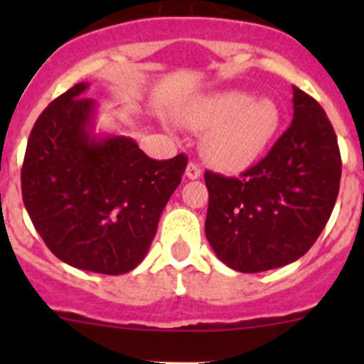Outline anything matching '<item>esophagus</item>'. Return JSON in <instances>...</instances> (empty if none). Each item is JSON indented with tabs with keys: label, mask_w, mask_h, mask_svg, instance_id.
<instances>
[{
	"label": "esophagus",
	"mask_w": 364,
	"mask_h": 364,
	"mask_svg": "<svg viewBox=\"0 0 364 364\" xmlns=\"http://www.w3.org/2000/svg\"><path fill=\"white\" fill-rule=\"evenodd\" d=\"M200 174H203V171H200L199 164H196V161H190V164L186 165V178L188 179H199Z\"/></svg>",
	"instance_id": "1"
}]
</instances>
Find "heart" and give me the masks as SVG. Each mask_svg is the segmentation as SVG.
Here are the masks:
<instances>
[{
  "label": "heart",
  "instance_id": "obj_1",
  "mask_svg": "<svg viewBox=\"0 0 364 364\" xmlns=\"http://www.w3.org/2000/svg\"><path fill=\"white\" fill-rule=\"evenodd\" d=\"M185 119L205 132L204 156L223 171H241L259 159L282 123V112L269 98L247 91H220L190 104Z\"/></svg>",
  "mask_w": 364,
  "mask_h": 364
}]
</instances>
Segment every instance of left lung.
Instances as JSON below:
<instances>
[{"mask_svg": "<svg viewBox=\"0 0 364 364\" xmlns=\"http://www.w3.org/2000/svg\"><path fill=\"white\" fill-rule=\"evenodd\" d=\"M294 117L266 156L240 178L205 171V237L241 273H260L303 257L321 236L340 190L336 134L315 98L292 87Z\"/></svg>", "mask_w": 364, "mask_h": 364, "instance_id": "8db88e82", "label": "left lung"}]
</instances>
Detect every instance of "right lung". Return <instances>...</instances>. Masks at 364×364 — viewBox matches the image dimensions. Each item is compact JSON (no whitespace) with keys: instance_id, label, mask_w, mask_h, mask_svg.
<instances>
[{"instance_id":"right-lung-1","label":"right lung","mask_w":364,"mask_h":364,"mask_svg":"<svg viewBox=\"0 0 364 364\" xmlns=\"http://www.w3.org/2000/svg\"><path fill=\"white\" fill-rule=\"evenodd\" d=\"M79 82L50 102L28 139L23 200L43 243L77 269L123 274L141 264L188 159L153 160L123 135L98 139Z\"/></svg>"}]
</instances>
